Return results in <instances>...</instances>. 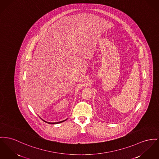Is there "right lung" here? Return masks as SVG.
Segmentation results:
<instances>
[{
  "instance_id": "add662e5",
  "label": "right lung",
  "mask_w": 159,
  "mask_h": 159,
  "mask_svg": "<svg viewBox=\"0 0 159 159\" xmlns=\"http://www.w3.org/2000/svg\"><path fill=\"white\" fill-rule=\"evenodd\" d=\"M66 120H62V121H60V122H46V121H44V120H43V121H44V122H47L48 124H59V123H61V122H64Z\"/></svg>"
}]
</instances>
